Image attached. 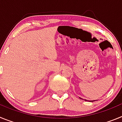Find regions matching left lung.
Masks as SVG:
<instances>
[{
    "mask_svg": "<svg viewBox=\"0 0 122 122\" xmlns=\"http://www.w3.org/2000/svg\"><path fill=\"white\" fill-rule=\"evenodd\" d=\"M81 99H82V98H81ZM85 101H87V100H85Z\"/></svg>",
    "mask_w": 122,
    "mask_h": 122,
    "instance_id": "left-lung-1",
    "label": "left lung"
}]
</instances>
